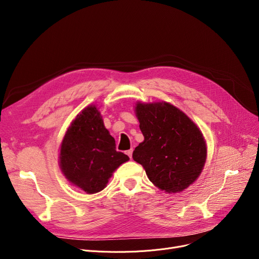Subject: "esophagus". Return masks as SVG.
<instances>
[{
	"label": "esophagus",
	"mask_w": 259,
	"mask_h": 259,
	"mask_svg": "<svg viewBox=\"0 0 259 259\" xmlns=\"http://www.w3.org/2000/svg\"><path fill=\"white\" fill-rule=\"evenodd\" d=\"M126 154L131 158V157H132V150H128V151H126Z\"/></svg>",
	"instance_id": "34e87169"
}]
</instances>
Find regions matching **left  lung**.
<instances>
[{"mask_svg":"<svg viewBox=\"0 0 259 259\" xmlns=\"http://www.w3.org/2000/svg\"><path fill=\"white\" fill-rule=\"evenodd\" d=\"M144 142L133 159L150 182L166 193H180L200 175L207 159V143L195 122L167 102L134 106Z\"/></svg>","mask_w":259,"mask_h":259,"instance_id":"1","label":"left lung"}]
</instances>
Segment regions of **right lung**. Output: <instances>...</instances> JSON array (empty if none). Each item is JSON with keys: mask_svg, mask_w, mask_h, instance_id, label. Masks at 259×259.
Segmentation results:
<instances>
[{"mask_svg": "<svg viewBox=\"0 0 259 259\" xmlns=\"http://www.w3.org/2000/svg\"><path fill=\"white\" fill-rule=\"evenodd\" d=\"M128 160L115 150V141L95 105L75 116L60 147L59 165L65 179L87 194L102 191L113 172Z\"/></svg>", "mask_w": 259, "mask_h": 259, "instance_id": "obj_1", "label": "right lung"}]
</instances>
